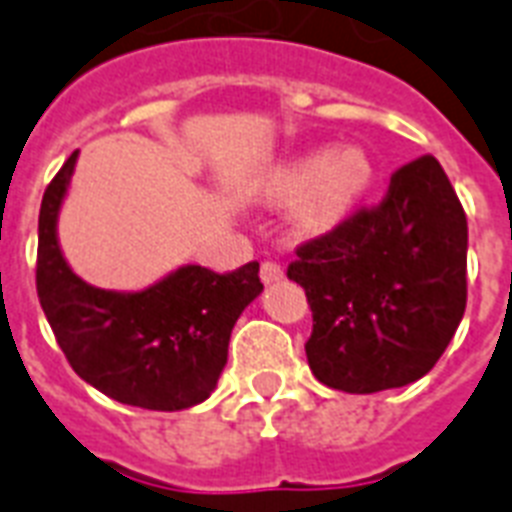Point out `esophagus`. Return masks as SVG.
Wrapping results in <instances>:
<instances>
[{"label":"esophagus","instance_id":"1","mask_svg":"<svg viewBox=\"0 0 512 512\" xmlns=\"http://www.w3.org/2000/svg\"><path fill=\"white\" fill-rule=\"evenodd\" d=\"M259 277L264 285L280 283V280H283V267H280V264H275V261H264V264H261Z\"/></svg>","mask_w":512,"mask_h":512}]
</instances>
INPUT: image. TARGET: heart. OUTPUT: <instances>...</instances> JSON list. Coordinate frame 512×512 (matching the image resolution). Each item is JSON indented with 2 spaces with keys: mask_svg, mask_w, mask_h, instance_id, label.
<instances>
[{
  "mask_svg": "<svg viewBox=\"0 0 512 512\" xmlns=\"http://www.w3.org/2000/svg\"><path fill=\"white\" fill-rule=\"evenodd\" d=\"M376 184V162L360 144L312 146L261 170L248 197L272 208L291 205L288 221L304 240L344 227Z\"/></svg>",
  "mask_w": 512,
  "mask_h": 512,
  "instance_id": "heart-1",
  "label": "heart"
}]
</instances>
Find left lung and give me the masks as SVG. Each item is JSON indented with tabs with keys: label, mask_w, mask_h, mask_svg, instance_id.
Here are the masks:
<instances>
[{
	"label": "left lung",
	"mask_w": 512,
	"mask_h": 512,
	"mask_svg": "<svg viewBox=\"0 0 512 512\" xmlns=\"http://www.w3.org/2000/svg\"><path fill=\"white\" fill-rule=\"evenodd\" d=\"M288 277L307 293L318 382L368 395L417 382L449 347L467 301V219L435 157L392 176L376 211L301 245Z\"/></svg>",
	"instance_id": "8db88e82"
}]
</instances>
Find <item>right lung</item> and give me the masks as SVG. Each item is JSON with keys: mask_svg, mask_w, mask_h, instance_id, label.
<instances>
[{"mask_svg": "<svg viewBox=\"0 0 512 512\" xmlns=\"http://www.w3.org/2000/svg\"><path fill=\"white\" fill-rule=\"evenodd\" d=\"M79 152L63 162L39 208L37 293L63 355L87 384L149 411H184L216 390L237 318L264 285L259 261L216 275L184 264L141 291L95 288L69 267L58 216Z\"/></svg>", "mask_w": 512, "mask_h": 512, "instance_id": "right-lung-1", "label": "right lung"}]
</instances>
